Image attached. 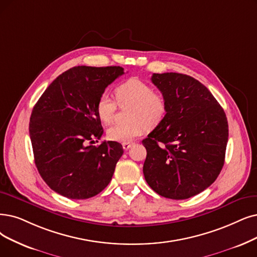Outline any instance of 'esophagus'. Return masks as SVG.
<instances>
[{
  "mask_svg": "<svg viewBox=\"0 0 257 257\" xmlns=\"http://www.w3.org/2000/svg\"><path fill=\"white\" fill-rule=\"evenodd\" d=\"M132 146H133V143H132V142H125V143H122V148L124 149L125 151H127Z\"/></svg>",
  "mask_w": 257,
  "mask_h": 257,
  "instance_id": "1",
  "label": "esophagus"
}]
</instances>
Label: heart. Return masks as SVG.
Instances as JSON below:
<instances>
[{
	"mask_svg": "<svg viewBox=\"0 0 257 257\" xmlns=\"http://www.w3.org/2000/svg\"><path fill=\"white\" fill-rule=\"evenodd\" d=\"M119 104H132L127 123H117L107 130L111 141L131 142L141 136L148 126H157L167 116L168 102L162 95L155 93L150 84L132 78L123 82L115 90ZM117 104L109 95L102 94L97 102V114L104 124L114 120Z\"/></svg>",
	"mask_w": 257,
	"mask_h": 257,
	"instance_id": "b5f03b06",
	"label": "heart"
}]
</instances>
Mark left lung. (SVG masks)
I'll return each mask as SVG.
<instances>
[{
  "label": "left lung",
  "instance_id": "8db88e82",
  "mask_svg": "<svg viewBox=\"0 0 257 257\" xmlns=\"http://www.w3.org/2000/svg\"><path fill=\"white\" fill-rule=\"evenodd\" d=\"M168 102L167 116L142 140L143 174L161 196L187 199L216 180L224 163L228 120L211 91L193 77L153 74Z\"/></svg>",
  "mask_w": 257,
  "mask_h": 257
}]
</instances>
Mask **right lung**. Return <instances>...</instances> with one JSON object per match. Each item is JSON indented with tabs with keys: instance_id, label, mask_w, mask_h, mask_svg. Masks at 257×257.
I'll return each instance as SVG.
<instances>
[{
	"instance_id": "right-lung-1",
	"label": "right lung",
	"mask_w": 257,
	"mask_h": 257,
	"mask_svg": "<svg viewBox=\"0 0 257 257\" xmlns=\"http://www.w3.org/2000/svg\"><path fill=\"white\" fill-rule=\"evenodd\" d=\"M123 74L120 66L73 67L51 82L34 106L29 136L36 167L47 186L64 197H94L111 180L122 146L91 143L103 134L98 99Z\"/></svg>"
}]
</instances>
